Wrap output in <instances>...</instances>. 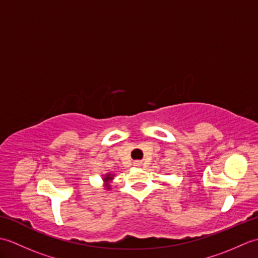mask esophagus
Here are the masks:
<instances>
[{"instance_id": "34e87169", "label": "esophagus", "mask_w": 258, "mask_h": 258, "mask_svg": "<svg viewBox=\"0 0 258 258\" xmlns=\"http://www.w3.org/2000/svg\"><path fill=\"white\" fill-rule=\"evenodd\" d=\"M142 165V162H140V161H138V162H135L134 163V166H136V167H140Z\"/></svg>"}]
</instances>
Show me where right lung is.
<instances>
[{
	"label": "right lung",
	"instance_id": "right-lung-1",
	"mask_svg": "<svg viewBox=\"0 0 258 258\" xmlns=\"http://www.w3.org/2000/svg\"><path fill=\"white\" fill-rule=\"evenodd\" d=\"M113 176H114L113 174H106L105 176L103 177L104 183H105V188H106V189H109V188H111V186H109V184H108V183L111 182V180L113 179Z\"/></svg>",
	"mask_w": 258,
	"mask_h": 258
}]
</instances>
